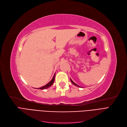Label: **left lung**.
<instances>
[{"label":"left lung","instance_id":"8db88e82","mask_svg":"<svg viewBox=\"0 0 127 127\" xmlns=\"http://www.w3.org/2000/svg\"><path fill=\"white\" fill-rule=\"evenodd\" d=\"M70 80H71V82L72 83V84H73V85H75V86H77V87H80V86H78V85H77L76 84H75V83L74 82H73V81H72V80L71 79H70Z\"/></svg>","mask_w":127,"mask_h":127}]
</instances>
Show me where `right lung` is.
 <instances>
[{"label": "right lung", "mask_w": 127, "mask_h": 127, "mask_svg": "<svg viewBox=\"0 0 127 127\" xmlns=\"http://www.w3.org/2000/svg\"><path fill=\"white\" fill-rule=\"evenodd\" d=\"M55 74L54 75L53 78H52V79H51V80L48 83L47 85H46L45 86H43L42 87H41V88H38V89H41V90H43V89H47L49 87H50L52 84H54V80H55Z\"/></svg>", "instance_id": "right-lung-1"}]
</instances>
